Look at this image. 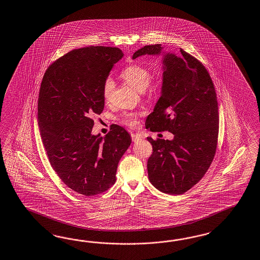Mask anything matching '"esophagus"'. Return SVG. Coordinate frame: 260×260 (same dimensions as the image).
Segmentation results:
<instances>
[{
    "label": "esophagus",
    "instance_id": "esophagus-1",
    "mask_svg": "<svg viewBox=\"0 0 260 260\" xmlns=\"http://www.w3.org/2000/svg\"><path fill=\"white\" fill-rule=\"evenodd\" d=\"M131 137H132V140L134 142H138V141L142 140V137L140 136V134H132Z\"/></svg>",
    "mask_w": 260,
    "mask_h": 260
}]
</instances>
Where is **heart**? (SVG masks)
<instances>
[{
  "instance_id": "1",
  "label": "heart",
  "mask_w": 260,
  "mask_h": 260,
  "mask_svg": "<svg viewBox=\"0 0 260 260\" xmlns=\"http://www.w3.org/2000/svg\"><path fill=\"white\" fill-rule=\"evenodd\" d=\"M121 77L129 86L134 87L140 93L146 91L151 85L150 72L140 65L133 64L125 68L121 73ZM114 88H115V82L111 78H107V80L105 81V84L103 87V96L105 100H110L113 94ZM137 117H138L137 114H125L122 117V121L129 126H134L136 124Z\"/></svg>"
}]
</instances>
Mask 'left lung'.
I'll list each match as a JSON object with an SVG mask.
<instances>
[{"mask_svg":"<svg viewBox=\"0 0 260 260\" xmlns=\"http://www.w3.org/2000/svg\"><path fill=\"white\" fill-rule=\"evenodd\" d=\"M179 55L161 44L147 45L133 54L162 56L160 98L148 116L151 131H169L172 140H153L147 163L150 182L162 192L182 194L200 181L214 158L219 133L218 102L207 69L182 49Z\"/></svg>","mask_w":260,"mask_h":260,"instance_id":"1","label":"left lung"}]
</instances>
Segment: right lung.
I'll list each match as a JSON object with an SVG mask.
<instances>
[{
    "mask_svg": "<svg viewBox=\"0 0 260 260\" xmlns=\"http://www.w3.org/2000/svg\"><path fill=\"white\" fill-rule=\"evenodd\" d=\"M122 56L114 47L75 49L53 62L41 82L38 120L48 158L64 184L85 196L113 185L131 144V136L119 125L104 139L91 134V116L105 107V81Z\"/></svg>",
    "mask_w": 260,
    "mask_h": 260,
    "instance_id": "obj_1",
    "label": "right lung"
}]
</instances>
